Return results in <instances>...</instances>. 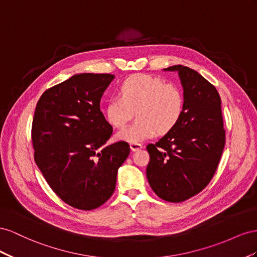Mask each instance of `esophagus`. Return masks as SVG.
Segmentation results:
<instances>
[{
    "instance_id": "1",
    "label": "esophagus",
    "mask_w": 257,
    "mask_h": 257,
    "mask_svg": "<svg viewBox=\"0 0 257 257\" xmlns=\"http://www.w3.org/2000/svg\"><path fill=\"white\" fill-rule=\"evenodd\" d=\"M142 148H143V145L141 143H130V150L133 152H136Z\"/></svg>"
}]
</instances>
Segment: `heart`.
<instances>
[{
	"label": "heart",
	"instance_id": "heart-1",
	"mask_svg": "<svg viewBox=\"0 0 257 257\" xmlns=\"http://www.w3.org/2000/svg\"><path fill=\"white\" fill-rule=\"evenodd\" d=\"M185 108V96L177 84L148 74L127 78L119 87V96L109 98L104 106L107 121L115 128L122 127L133 112L136 123L122 128L116 139L129 143L142 142L157 133L166 134L177 126Z\"/></svg>",
	"mask_w": 257,
	"mask_h": 257
}]
</instances>
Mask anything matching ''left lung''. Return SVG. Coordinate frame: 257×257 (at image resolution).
I'll return each instance as SVG.
<instances>
[{"label": "left lung", "mask_w": 257, "mask_h": 257, "mask_svg": "<svg viewBox=\"0 0 257 257\" xmlns=\"http://www.w3.org/2000/svg\"><path fill=\"white\" fill-rule=\"evenodd\" d=\"M165 70L179 72L185 108L177 126L146 146V177L161 199L182 202L209 184L221 160L226 140L221 97L193 69L179 64Z\"/></svg>", "instance_id": "1"}]
</instances>
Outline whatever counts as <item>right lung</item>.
<instances>
[{
    "label": "right lung",
    "instance_id": "obj_1",
    "mask_svg": "<svg viewBox=\"0 0 257 257\" xmlns=\"http://www.w3.org/2000/svg\"><path fill=\"white\" fill-rule=\"evenodd\" d=\"M112 74L83 73L50 87L36 103L31 139L34 160L55 194L69 206L93 210L113 195L130 148L106 145L113 128L100 109Z\"/></svg>",
    "mask_w": 257,
    "mask_h": 257
}]
</instances>
